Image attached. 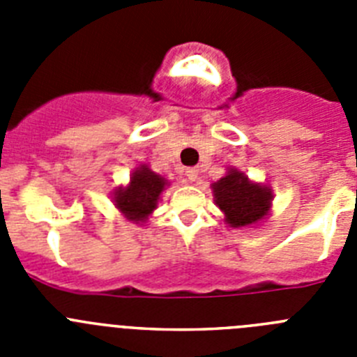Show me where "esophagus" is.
<instances>
[{"label": "esophagus", "instance_id": "1", "mask_svg": "<svg viewBox=\"0 0 357 357\" xmlns=\"http://www.w3.org/2000/svg\"><path fill=\"white\" fill-rule=\"evenodd\" d=\"M198 175H200V169H198V168H188V169H185V176H188L189 182H197Z\"/></svg>", "mask_w": 357, "mask_h": 357}]
</instances>
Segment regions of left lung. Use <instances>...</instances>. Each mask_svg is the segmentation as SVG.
I'll return each instance as SVG.
<instances>
[{"label": "left lung", "instance_id": "obj_1", "mask_svg": "<svg viewBox=\"0 0 357 357\" xmlns=\"http://www.w3.org/2000/svg\"><path fill=\"white\" fill-rule=\"evenodd\" d=\"M214 204L232 229L252 227L272 213L273 193L268 185L250 181L238 168H227L225 176L211 184Z\"/></svg>", "mask_w": 357, "mask_h": 357}]
</instances>
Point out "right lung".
Listing matches in <instances>:
<instances>
[{
  "label": "right lung",
  "instance_id": "1",
  "mask_svg": "<svg viewBox=\"0 0 357 357\" xmlns=\"http://www.w3.org/2000/svg\"><path fill=\"white\" fill-rule=\"evenodd\" d=\"M166 185H169V182L162 175L153 172L148 164H139L132 172L128 184L119 185L112 191V202L128 222L144 225L157 209Z\"/></svg>",
  "mask_w": 357,
  "mask_h": 357
}]
</instances>
